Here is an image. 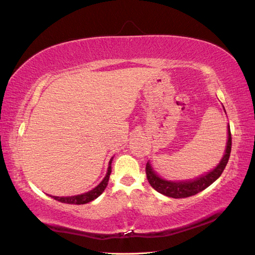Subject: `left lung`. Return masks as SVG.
<instances>
[{
  "mask_svg": "<svg viewBox=\"0 0 255 255\" xmlns=\"http://www.w3.org/2000/svg\"><path fill=\"white\" fill-rule=\"evenodd\" d=\"M223 109L226 114V110L225 108H224V106H223ZM231 149H232V135H231L230 124H228L225 152H224L223 157L217 164V166H215L213 170H210L209 172H206L205 174H201L195 179L167 180V179L162 178L161 175H158L157 172L154 171L152 163L148 161L147 164H146V176H147V180L149 184L152 185V188H154L157 192L162 193V195L166 197L187 198V197L195 196L198 192H200L206 188H208L210 184H213L215 181L221 176L228 162V158H230Z\"/></svg>",
  "mask_w": 255,
  "mask_h": 255,
  "instance_id": "obj_1",
  "label": "left lung"
}]
</instances>
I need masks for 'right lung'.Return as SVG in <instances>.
Returning a JSON list of instances; mask_svg holds the SVG:
<instances>
[{
    "mask_svg": "<svg viewBox=\"0 0 255 255\" xmlns=\"http://www.w3.org/2000/svg\"><path fill=\"white\" fill-rule=\"evenodd\" d=\"M112 159H114V157H111V159L109 161V165H108L106 176L103 178V180L97 185L96 188H93L92 190H90V191H88V192L81 193V195H76V196H67V197L50 196V197L54 198V199L57 201L64 202V204H71V205H84V204H88V202L92 201L94 199H97V198L100 196L103 191H105V189L108 185V182H109Z\"/></svg>",
    "mask_w": 255,
    "mask_h": 255,
    "instance_id": "add662e5",
    "label": "right lung"
}]
</instances>
